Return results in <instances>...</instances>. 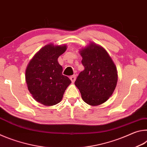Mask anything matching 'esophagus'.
I'll return each mask as SVG.
<instances>
[{
  "label": "esophagus",
  "mask_w": 147,
  "mask_h": 147,
  "mask_svg": "<svg viewBox=\"0 0 147 147\" xmlns=\"http://www.w3.org/2000/svg\"><path fill=\"white\" fill-rule=\"evenodd\" d=\"M70 79H71L72 82L74 83V81H75V80H76V75H75V74H74V75L70 76Z\"/></svg>",
  "instance_id": "34e87169"
}]
</instances>
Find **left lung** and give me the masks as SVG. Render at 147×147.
<instances>
[{"label": "left lung", "instance_id": "8db88e82", "mask_svg": "<svg viewBox=\"0 0 147 147\" xmlns=\"http://www.w3.org/2000/svg\"><path fill=\"white\" fill-rule=\"evenodd\" d=\"M80 54L84 70L80 72L74 84L86 103L98 106L113 94L117 82L115 65L102 47L91 42Z\"/></svg>", "mask_w": 147, "mask_h": 147}]
</instances>
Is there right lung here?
<instances>
[{"instance_id": "obj_1", "label": "right lung", "mask_w": 147, "mask_h": 147, "mask_svg": "<svg viewBox=\"0 0 147 147\" xmlns=\"http://www.w3.org/2000/svg\"><path fill=\"white\" fill-rule=\"evenodd\" d=\"M66 49L65 45H47L35 54L26 67L25 79L30 93L45 106L59 103L71 83L67 76L62 74L63 68L58 61Z\"/></svg>"}]
</instances>
